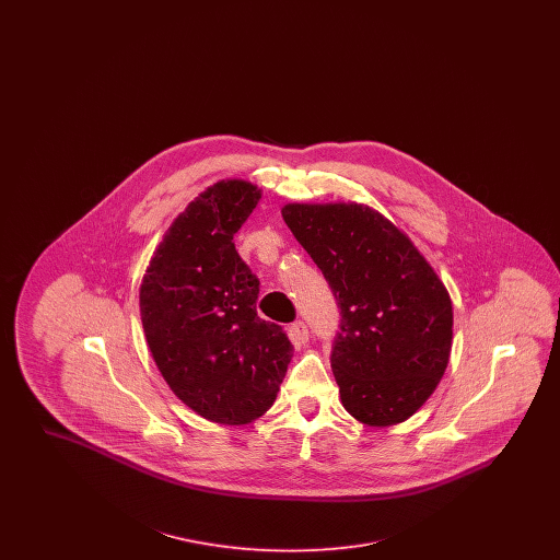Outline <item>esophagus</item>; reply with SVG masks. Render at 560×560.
<instances>
[{
  "instance_id": "obj_1",
  "label": "esophagus",
  "mask_w": 560,
  "mask_h": 560,
  "mask_svg": "<svg viewBox=\"0 0 560 560\" xmlns=\"http://www.w3.org/2000/svg\"><path fill=\"white\" fill-rule=\"evenodd\" d=\"M293 342L295 345H306L308 342V327L304 320H295L292 325Z\"/></svg>"
}]
</instances>
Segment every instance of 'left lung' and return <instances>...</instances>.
I'll list each match as a JSON object with an SVG mask.
<instances>
[{"mask_svg":"<svg viewBox=\"0 0 560 560\" xmlns=\"http://www.w3.org/2000/svg\"><path fill=\"white\" fill-rule=\"evenodd\" d=\"M283 220L340 308L331 370L342 405L370 427L411 418L450 363L452 298L416 245L359 203H290Z\"/></svg>","mask_w":560,"mask_h":560,"instance_id":"left-lung-1","label":"left lung"}]
</instances>
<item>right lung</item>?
<instances>
[{
	"instance_id": "obj_1",
	"label": "right lung",
	"mask_w": 560,
	"mask_h": 560,
	"mask_svg": "<svg viewBox=\"0 0 560 560\" xmlns=\"http://www.w3.org/2000/svg\"><path fill=\"white\" fill-rule=\"evenodd\" d=\"M260 188L220 180L167 229L140 285L147 345L174 395L201 418L240 427L277 399L293 347L281 325L260 319V281L233 237Z\"/></svg>"
}]
</instances>
